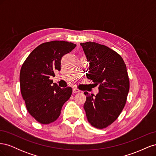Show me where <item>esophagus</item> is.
Here are the masks:
<instances>
[{
  "mask_svg": "<svg viewBox=\"0 0 156 156\" xmlns=\"http://www.w3.org/2000/svg\"><path fill=\"white\" fill-rule=\"evenodd\" d=\"M79 92H80V90H79L78 89L75 88H73V93H78Z\"/></svg>",
  "mask_w": 156,
  "mask_h": 156,
  "instance_id": "1",
  "label": "esophagus"
}]
</instances>
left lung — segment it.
Masks as SVG:
<instances>
[{
    "mask_svg": "<svg viewBox=\"0 0 156 156\" xmlns=\"http://www.w3.org/2000/svg\"><path fill=\"white\" fill-rule=\"evenodd\" d=\"M89 62L88 79L96 85V95L84 92V104L88 121L92 126L103 129L111 124L125 106L129 81L124 60L116 52L95 42L80 44Z\"/></svg>",
    "mask_w": 156,
    "mask_h": 156,
    "instance_id": "1",
    "label": "left lung"
}]
</instances>
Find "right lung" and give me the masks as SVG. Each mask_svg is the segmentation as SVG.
I'll return each mask as SVG.
<instances>
[{
    "mask_svg": "<svg viewBox=\"0 0 156 156\" xmlns=\"http://www.w3.org/2000/svg\"><path fill=\"white\" fill-rule=\"evenodd\" d=\"M76 45L65 41L41 44L33 50L22 65L20 88L30 115L43 124L58 119L64 103L69 100L72 88H61L51 80L60 70L62 56Z\"/></svg>",
    "mask_w": 156,
    "mask_h": 156,
    "instance_id": "add662e5",
    "label": "right lung"
}]
</instances>
